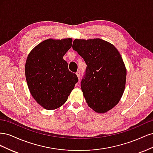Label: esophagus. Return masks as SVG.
I'll use <instances>...</instances> for the list:
<instances>
[{"instance_id":"esophagus-1","label":"esophagus","mask_w":153,"mask_h":153,"mask_svg":"<svg viewBox=\"0 0 153 153\" xmlns=\"http://www.w3.org/2000/svg\"><path fill=\"white\" fill-rule=\"evenodd\" d=\"M76 76H77L78 78L80 80V72L79 71H78L76 72Z\"/></svg>"}]
</instances>
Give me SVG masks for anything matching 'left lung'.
<instances>
[{"label": "left lung", "mask_w": 153, "mask_h": 153, "mask_svg": "<svg viewBox=\"0 0 153 153\" xmlns=\"http://www.w3.org/2000/svg\"><path fill=\"white\" fill-rule=\"evenodd\" d=\"M73 49L87 64L81 89L86 103L98 113L113 108L124 91L126 69L121 54L110 43L100 38L75 39Z\"/></svg>", "instance_id": "left-lung-1"}]
</instances>
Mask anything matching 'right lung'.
I'll use <instances>...</instances> for the list:
<instances>
[{"instance_id":"right-lung-1","label":"right lung","mask_w":153,"mask_h":153,"mask_svg":"<svg viewBox=\"0 0 153 153\" xmlns=\"http://www.w3.org/2000/svg\"><path fill=\"white\" fill-rule=\"evenodd\" d=\"M71 45V38L46 39L27 58L25 73L29 91L36 102L47 110L64 105L78 80L63 59Z\"/></svg>"}]
</instances>
